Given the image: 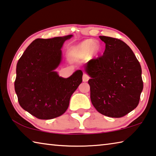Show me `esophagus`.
<instances>
[{
  "label": "esophagus",
  "instance_id": "34e87169",
  "mask_svg": "<svg viewBox=\"0 0 156 156\" xmlns=\"http://www.w3.org/2000/svg\"><path fill=\"white\" fill-rule=\"evenodd\" d=\"M89 79H90V76H89L87 74L84 73L83 74V82H87V81H88Z\"/></svg>",
  "mask_w": 156,
  "mask_h": 156
}]
</instances>
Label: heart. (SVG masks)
Returning <instances> with one entry per match:
<instances>
[{"mask_svg": "<svg viewBox=\"0 0 156 156\" xmlns=\"http://www.w3.org/2000/svg\"><path fill=\"white\" fill-rule=\"evenodd\" d=\"M91 50L93 52H98L99 50V47L96 45L92 39H87L71 48L70 54L73 58H79L87 55Z\"/></svg>", "mask_w": 156, "mask_h": 156, "instance_id": "1", "label": "heart"}]
</instances>
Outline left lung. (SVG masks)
Returning <instances> with one entry per match:
<instances>
[{"label":"left lung","mask_w":156,"mask_h":156,"mask_svg":"<svg viewBox=\"0 0 156 156\" xmlns=\"http://www.w3.org/2000/svg\"><path fill=\"white\" fill-rule=\"evenodd\" d=\"M105 44L103 55L85 65L91 78L90 98L102 115L120 118L139 104L143 90L142 69L131 48L123 41L99 36Z\"/></svg>","instance_id":"8db88e82"}]
</instances>
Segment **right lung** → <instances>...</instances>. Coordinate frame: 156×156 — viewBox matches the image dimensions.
Wrapping results in <instances>:
<instances>
[{"label":"right lung","mask_w":156,"mask_h":156,"mask_svg":"<svg viewBox=\"0 0 156 156\" xmlns=\"http://www.w3.org/2000/svg\"><path fill=\"white\" fill-rule=\"evenodd\" d=\"M71 37L37 39L17 62L14 89L19 105L39 119L63 115L71 95L83 81L81 70L67 78L60 77L54 71L62 60V46Z\"/></svg>","instance_id":"right-lung-1"}]
</instances>
